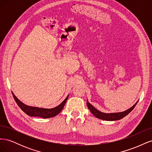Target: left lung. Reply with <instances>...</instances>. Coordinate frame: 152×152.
Listing matches in <instances>:
<instances>
[{
    "label": "left lung",
    "instance_id": "left-lung-1",
    "mask_svg": "<svg viewBox=\"0 0 152 152\" xmlns=\"http://www.w3.org/2000/svg\"><path fill=\"white\" fill-rule=\"evenodd\" d=\"M136 103L133 105L132 107L131 108H130L129 109H128V110H126V111L122 112L113 113H102V112L98 111V110H96L93 105L91 104L88 102V101L87 102V107H88V108L90 110L91 112L93 113L96 117H97L99 119H102V120L108 121H118V120H120V119L124 118V117H126L127 115H128L133 109H134L135 106L136 105Z\"/></svg>",
    "mask_w": 152,
    "mask_h": 152
}]
</instances>
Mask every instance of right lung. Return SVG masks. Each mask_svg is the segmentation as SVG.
I'll use <instances>...</instances> for the list:
<instances>
[{"label":"right lung","mask_w":152,"mask_h":152,"mask_svg":"<svg viewBox=\"0 0 152 152\" xmlns=\"http://www.w3.org/2000/svg\"><path fill=\"white\" fill-rule=\"evenodd\" d=\"M12 94L13 96V98L15 99L17 104L19 106V107L25 113L28 115L31 116V117H40L44 118L53 117L60 113L61 110H63L64 106H65L66 102V100L68 99V96L65 98V99L60 104L58 105V107L53 108H50V109H46V108L30 107V106L26 105L23 103H22L21 101L18 99L16 97L15 95L13 93H12Z\"/></svg>","instance_id":"right-lung-1"}]
</instances>
